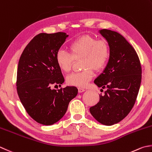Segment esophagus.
<instances>
[{
	"mask_svg": "<svg viewBox=\"0 0 152 152\" xmlns=\"http://www.w3.org/2000/svg\"><path fill=\"white\" fill-rule=\"evenodd\" d=\"M78 91H79V93H83V92H84V91H85V89L84 88L79 87L78 88Z\"/></svg>",
	"mask_w": 152,
	"mask_h": 152,
	"instance_id": "obj_1",
	"label": "esophagus"
}]
</instances>
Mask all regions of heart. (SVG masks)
<instances>
[{
    "instance_id": "1",
    "label": "heart",
    "mask_w": 152,
    "mask_h": 152,
    "mask_svg": "<svg viewBox=\"0 0 152 152\" xmlns=\"http://www.w3.org/2000/svg\"><path fill=\"white\" fill-rule=\"evenodd\" d=\"M69 53L59 50L56 54V61L60 69L69 72L73 59H82L81 68L83 70L69 75L66 81L69 85L83 87L88 84L95 71L104 69L109 61L110 48L109 43L104 39H98L85 34L71 42L68 45Z\"/></svg>"
}]
</instances>
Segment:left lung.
<instances>
[{"instance_id":"left-lung-1","label":"left lung","mask_w":152,"mask_h":152,"mask_svg":"<svg viewBox=\"0 0 152 152\" xmlns=\"http://www.w3.org/2000/svg\"><path fill=\"white\" fill-rule=\"evenodd\" d=\"M100 34L109 43L110 56L94 84L106 89L90 113L102 124L111 126L126 116L136 101L142 80V67L136 50L121 34L103 29Z\"/></svg>"}]
</instances>
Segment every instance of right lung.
Segmentation results:
<instances>
[{"instance_id": "right-lung-1", "label": "right lung", "mask_w": 152, "mask_h": 152, "mask_svg": "<svg viewBox=\"0 0 152 152\" xmlns=\"http://www.w3.org/2000/svg\"><path fill=\"white\" fill-rule=\"evenodd\" d=\"M67 37L64 32L39 34L28 43L19 59L17 93L28 114L43 125L58 122L78 93L75 87L51 88L64 82L56 56Z\"/></svg>"}]
</instances>
